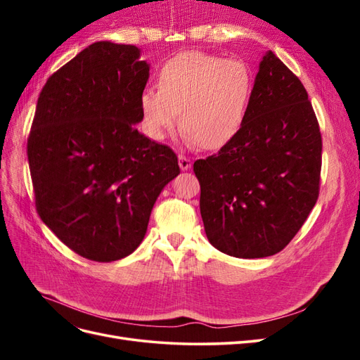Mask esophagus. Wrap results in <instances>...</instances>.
Instances as JSON below:
<instances>
[{
    "mask_svg": "<svg viewBox=\"0 0 360 360\" xmlns=\"http://www.w3.org/2000/svg\"><path fill=\"white\" fill-rule=\"evenodd\" d=\"M179 165H180L181 171H188L192 167V160L189 158H186V156H181L180 155L179 156Z\"/></svg>",
    "mask_w": 360,
    "mask_h": 360,
    "instance_id": "obj_1",
    "label": "esophagus"
}]
</instances>
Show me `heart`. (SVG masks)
Listing matches in <instances>:
<instances>
[{
  "mask_svg": "<svg viewBox=\"0 0 360 360\" xmlns=\"http://www.w3.org/2000/svg\"><path fill=\"white\" fill-rule=\"evenodd\" d=\"M158 86L139 96L146 135L165 139L180 117L184 143L216 150L242 129L252 78L242 61L188 51L163 64Z\"/></svg>",
  "mask_w": 360,
  "mask_h": 360,
  "instance_id": "1",
  "label": "heart"
}]
</instances>
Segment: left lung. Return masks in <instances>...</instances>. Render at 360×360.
Wrapping results in <instances>:
<instances>
[{
	"mask_svg": "<svg viewBox=\"0 0 360 360\" xmlns=\"http://www.w3.org/2000/svg\"><path fill=\"white\" fill-rule=\"evenodd\" d=\"M193 171L207 238L226 255H275L307 221L319 198L321 134L303 84L271 51L242 129Z\"/></svg>",
	"mask_w": 360,
	"mask_h": 360,
	"instance_id": "8db88e82",
	"label": "left lung"
}]
</instances>
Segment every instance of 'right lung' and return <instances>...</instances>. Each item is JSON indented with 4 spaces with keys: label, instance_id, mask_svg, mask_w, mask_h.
<instances>
[{
    "label": "right lung",
    "instance_id": "add662e5",
    "mask_svg": "<svg viewBox=\"0 0 360 360\" xmlns=\"http://www.w3.org/2000/svg\"><path fill=\"white\" fill-rule=\"evenodd\" d=\"M141 49L96 41L53 73L39 96L28 163L41 221L99 263L143 242L153 205L180 174L174 151L138 132L150 76Z\"/></svg>",
    "mask_w": 360,
    "mask_h": 360
}]
</instances>
